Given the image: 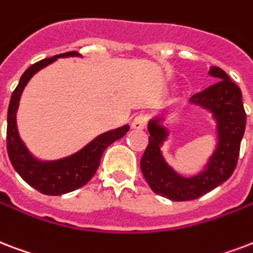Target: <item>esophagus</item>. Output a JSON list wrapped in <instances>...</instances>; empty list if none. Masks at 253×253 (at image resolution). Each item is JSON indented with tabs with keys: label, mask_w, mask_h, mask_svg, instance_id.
<instances>
[{
	"label": "esophagus",
	"mask_w": 253,
	"mask_h": 253,
	"mask_svg": "<svg viewBox=\"0 0 253 253\" xmlns=\"http://www.w3.org/2000/svg\"><path fill=\"white\" fill-rule=\"evenodd\" d=\"M147 115L146 114H139V115H136L131 123V127L135 128V130H143L146 125H147Z\"/></svg>",
	"instance_id": "1"
}]
</instances>
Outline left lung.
<instances>
[{
	"instance_id": "left-lung-1",
	"label": "left lung",
	"mask_w": 253,
	"mask_h": 253,
	"mask_svg": "<svg viewBox=\"0 0 253 253\" xmlns=\"http://www.w3.org/2000/svg\"><path fill=\"white\" fill-rule=\"evenodd\" d=\"M210 74L216 82L191 96V102L210 110L217 123V147L207 167L192 178H183L169 167L162 157L161 146L167 130L159 119L148 123V144L140 159V169L155 194L173 202L198 199L232 175L238 165L240 143L246 130V111L242 90L220 67L211 66Z\"/></svg>"
}]
</instances>
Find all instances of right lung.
I'll use <instances>...</instances> for the list:
<instances>
[{
    "label": "right lung",
    "mask_w": 253,
    "mask_h": 253,
    "mask_svg": "<svg viewBox=\"0 0 253 253\" xmlns=\"http://www.w3.org/2000/svg\"><path fill=\"white\" fill-rule=\"evenodd\" d=\"M61 57H81V54L77 51H67L32 65L21 77L18 86L11 94L7 109L6 148L11 165L19 173V176L33 188L40 191L41 194L51 196L62 195L84 187L96 172L103 151L115 140L125 136L130 128L126 125L115 130L107 131L105 134L96 136L95 139L91 140L77 154L59 161L41 162L32 157L22 140L19 139L15 123V113L18 109L19 98L26 84L37 71H40Z\"/></svg>",
    "instance_id": "obj_1"
}]
</instances>
